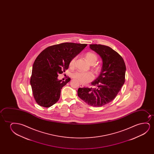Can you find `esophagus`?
<instances>
[{
	"mask_svg": "<svg viewBox=\"0 0 154 154\" xmlns=\"http://www.w3.org/2000/svg\"><path fill=\"white\" fill-rule=\"evenodd\" d=\"M80 87L81 88H83L84 86V85L82 84H80Z\"/></svg>",
	"mask_w": 154,
	"mask_h": 154,
	"instance_id": "34e87169",
	"label": "esophagus"
}]
</instances>
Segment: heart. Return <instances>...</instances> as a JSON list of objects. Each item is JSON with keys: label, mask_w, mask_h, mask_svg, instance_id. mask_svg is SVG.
Listing matches in <instances>:
<instances>
[{"label": "heart", "mask_w": 154, "mask_h": 154, "mask_svg": "<svg viewBox=\"0 0 154 154\" xmlns=\"http://www.w3.org/2000/svg\"><path fill=\"white\" fill-rule=\"evenodd\" d=\"M85 58L89 63L91 65L95 64L97 61V56L92 53H87L86 54ZM76 58V57H74L70 61L69 65L70 67L74 66ZM72 77L82 84H86L87 82H89L94 78L93 74L91 72H85L78 71L72 73Z\"/></svg>", "instance_id": "obj_1"}]
</instances>
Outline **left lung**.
Instances as JSON below:
<instances>
[{"label": "left lung", "instance_id": "obj_1", "mask_svg": "<svg viewBox=\"0 0 154 154\" xmlns=\"http://www.w3.org/2000/svg\"><path fill=\"white\" fill-rule=\"evenodd\" d=\"M89 47L102 59L101 72L91 83L95 88H79L77 93L89 105L101 107L113 100L119 92L124 84L126 68L122 56L109 47L93 44Z\"/></svg>", "mask_w": 154, "mask_h": 154}]
</instances>
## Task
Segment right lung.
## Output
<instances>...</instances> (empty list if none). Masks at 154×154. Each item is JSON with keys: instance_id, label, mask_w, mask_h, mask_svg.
Segmentation results:
<instances>
[{"instance_id": "obj_1", "label": "right lung", "mask_w": 154, "mask_h": 154, "mask_svg": "<svg viewBox=\"0 0 154 154\" xmlns=\"http://www.w3.org/2000/svg\"><path fill=\"white\" fill-rule=\"evenodd\" d=\"M87 45L65 42L48 47L38 55L32 66L30 85L39 105L49 107L58 101L61 89L70 80H59L58 74L67 69L71 59Z\"/></svg>"}]
</instances>
